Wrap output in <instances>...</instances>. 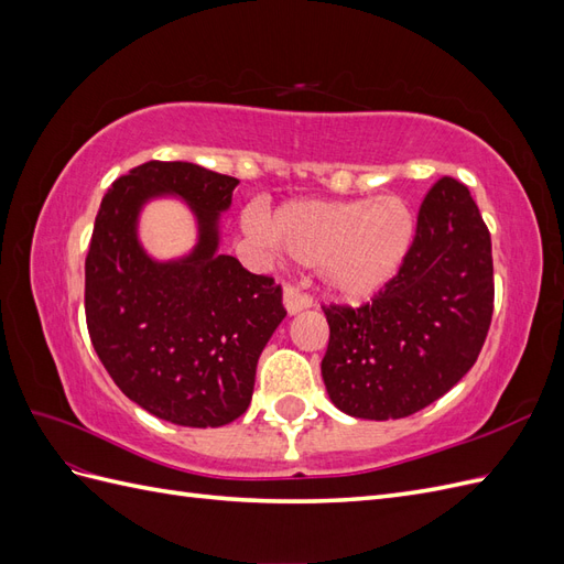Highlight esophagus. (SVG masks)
Wrapping results in <instances>:
<instances>
[{
    "instance_id": "obj_1",
    "label": "esophagus",
    "mask_w": 564,
    "mask_h": 564,
    "mask_svg": "<svg viewBox=\"0 0 564 564\" xmlns=\"http://www.w3.org/2000/svg\"><path fill=\"white\" fill-rule=\"evenodd\" d=\"M282 303H284V311H286L289 315H296V313H301V311H305V308H311L313 299H311L308 294H303L301 289L289 286V289H284Z\"/></svg>"
}]
</instances>
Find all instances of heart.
I'll list each match as a JSON object with an SVG mask.
<instances>
[{
	"instance_id": "b5f03b06",
	"label": "heart",
	"mask_w": 564,
	"mask_h": 564,
	"mask_svg": "<svg viewBox=\"0 0 564 564\" xmlns=\"http://www.w3.org/2000/svg\"><path fill=\"white\" fill-rule=\"evenodd\" d=\"M251 230L303 265H315L336 299L365 301L398 275L414 245L416 220L398 195L371 199H294Z\"/></svg>"
}]
</instances>
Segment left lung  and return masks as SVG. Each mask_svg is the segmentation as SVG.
Segmentation results:
<instances>
[{
	"label": "left lung",
	"mask_w": 564,
	"mask_h": 564,
	"mask_svg": "<svg viewBox=\"0 0 564 564\" xmlns=\"http://www.w3.org/2000/svg\"><path fill=\"white\" fill-rule=\"evenodd\" d=\"M322 311V379L344 414L404 419L452 390L480 355L494 311L491 237L468 187L449 176L431 187L404 265L371 303Z\"/></svg>",
	"instance_id": "left-lung-1"
}]
</instances>
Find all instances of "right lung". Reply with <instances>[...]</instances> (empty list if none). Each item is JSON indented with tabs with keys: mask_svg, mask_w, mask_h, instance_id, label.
Masks as SVG:
<instances>
[{
	"mask_svg": "<svg viewBox=\"0 0 564 564\" xmlns=\"http://www.w3.org/2000/svg\"><path fill=\"white\" fill-rule=\"evenodd\" d=\"M232 176L191 162H145L117 178L94 224L84 311L96 355L117 388L162 421L218 429L251 402L256 365L280 327L282 289L218 253ZM178 196L198 226L196 247L158 262L138 237L148 200Z\"/></svg>",
	"mask_w": 564,
	"mask_h": 564,
	"instance_id": "add662e5",
	"label": "right lung"
}]
</instances>
